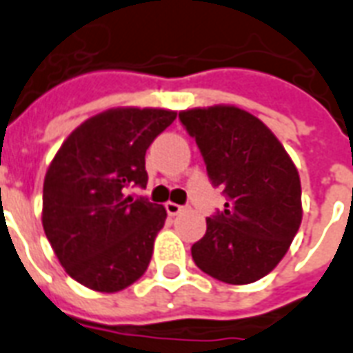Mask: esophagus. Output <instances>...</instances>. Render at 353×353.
<instances>
[{"label": "esophagus", "mask_w": 353, "mask_h": 353, "mask_svg": "<svg viewBox=\"0 0 353 353\" xmlns=\"http://www.w3.org/2000/svg\"><path fill=\"white\" fill-rule=\"evenodd\" d=\"M183 210H185V205H179V203H174V202L166 203V211H168L170 216L179 215V213H181Z\"/></svg>", "instance_id": "34e87169"}]
</instances>
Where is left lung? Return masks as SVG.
<instances>
[{"label":"left lung","instance_id":"obj_1","mask_svg":"<svg viewBox=\"0 0 353 353\" xmlns=\"http://www.w3.org/2000/svg\"><path fill=\"white\" fill-rule=\"evenodd\" d=\"M196 140L208 177L226 198L208 216L192 260L213 279L254 283L283 260L301 224L299 174L283 143L258 117L234 106L179 112Z\"/></svg>","mask_w":353,"mask_h":353}]
</instances>
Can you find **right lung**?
I'll return each mask as SVG.
<instances>
[{"mask_svg": "<svg viewBox=\"0 0 353 353\" xmlns=\"http://www.w3.org/2000/svg\"><path fill=\"white\" fill-rule=\"evenodd\" d=\"M176 112L116 108L91 117L63 142L44 177V234L74 281L119 292L150 265L166 210L129 190L145 189V151Z\"/></svg>", "mask_w": 353, "mask_h": 353, "instance_id": "right-lung-1", "label": "right lung"}]
</instances>
